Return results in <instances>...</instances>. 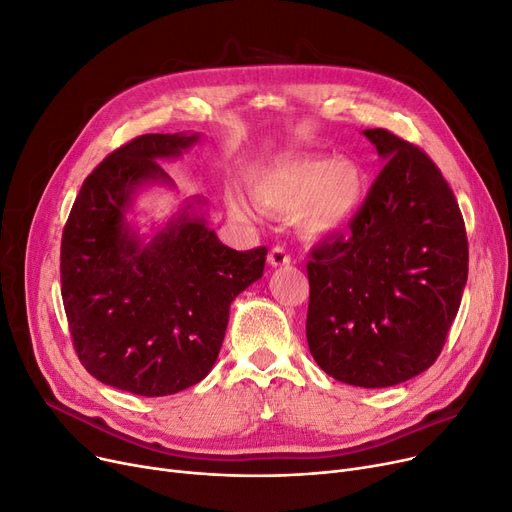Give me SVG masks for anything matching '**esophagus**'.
Segmentation results:
<instances>
[{
  "mask_svg": "<svg viewBox=\"0 0 512 512\" xmlns=\"http://www.w3.org/2000/svg\"><path fill=\"white\" fill-rule=\"evenodd\" d=\"M268 261L270 265H274V268H278V265H288L291 263V253H288L284 247H280V244H276L268 255Z\"/></svg>",
  "mask_w": 512,
  "mask_h": 512,
  "instance_id": "1",
  "label": "esophagus"
}]
</instances>
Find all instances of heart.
Instances as JSON below:
<instances>
[{"mask_svg":"<svg viewBox=\"0 0 512 512\" xmlns=\"http://www.w3.org/2000/svg\"><path fill=\"white\" fill-rule=\"evenodd\" d=\"M364 175L351 161H330L316 154L278 159L265 165L253 182L257 203L276 213H297L307 236H326L343 230L358 211ZM242 213V203L234 201Z\"/></svg>","mask_w":512,"mask_h":512,"instance_id":"1","label":"heart"}]
</instances>
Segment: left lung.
<instances>
[{
    "instance_id": "8db88e82",
    "label": "left lung",
    "mask_w": 512,
    "mask_h": 512,
    "mask_svg": "<svg viewBox=\"0 0 512 512\" xmlns=\"http://www.w3.org/2000/svg\"><path fill=\"white\" fill-rule=\"evenodd\" d=\"M385 165L349 234L309 251L307 343L318 366L353 387L399 385L435 364L469 276L456 196L420 146L366 129Z\"/></svg>"
}]
</instances>
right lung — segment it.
I'll return each mask as SVG.
<instances>
[{"mask_svg": "<svg viewBox=\"0 0 512 512\" xmlns=\"http://www.w3.org/2000/svg\"><path fill=\"white\" fill-rule=\"evenodd\" d=\"M196 142L144 133L85 177L60 244V291L73 347L104 385L163 397L203 381L226 335L230 303L263 276L268 249L224 247L188 209L146 247L125 224L131 192L167 180L157 159Z\"/></svg>", "mask_w": 512, "mask_h": 512, "instance_id": "1", "label": "right lung"}]
</instances>
